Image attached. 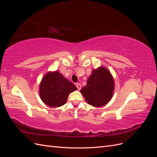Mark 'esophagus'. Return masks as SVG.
Wrapping results in <instances>:
<instances>
[{
    "label": "esophagus",
    "mask_w": 157,
    "mask_h": 157,
    "mask_svg": "<svg viewBox=\"0 0 157 157\" xmlns=\"http://www.w3.org/2000/svg\"><path fill=\"white\" fill-rule=\"evenodd\" d=\"M76 86H77V88H78V90H80V89H81V84H80V83H77V84H76Z\"/></svg>",
    "instance_id": "34e87169"
}]
</instances>
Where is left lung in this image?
<instances>
[{
    "label": "left lung",
    "instance_id": "1",
    "mask_svg": "<svg viewBox=\"0 0 157 157\" xmlns=\"http://www.w3.org/2000/svg\"><path fill=\"white\" fill-rule=\"evenodd\" d=\"M114 90V80L110 72L101 67L92 71L87 80V84L80 92L90 105L101 107L107 104L112 98Z\"/></svg>",
    "mask_w": 157,
    "mask_h": 157
}]
</instances>
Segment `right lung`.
<instances>
[{
	"label": "right lung",
	"mask_w": 157,
	"mask_h": 157,
	"mask_svg": "<svg viewBox=\"0 0 157 157\" xmlns=\"http://www.w3.org/2000/svg\"><path fill=\"white\" fill-rule=\"evenodd\" d=\"M77 87L58 71L47 73L40 85V96L45 104L57 107L63 105L69 94Z\"/></svg>",
	"instance_id": "obj_1"
}]
</instances>
